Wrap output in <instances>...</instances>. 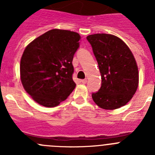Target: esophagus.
<instances>
[{
  "label": "esophagus",
  "instance_id": "obj_1",
  "mask_svg": "<svg viewBox=\"0 0 155 155\" xmlns=\"http://www.w3.org/2000/svg\"><path fill=\"white\" fill-rule=\"evenodd\" d=\"M81 82L82 83H83V84H86V83H87V79H83V80H81Z\"/></svg>",
  "mask_w": 155,
  "mask_h": 155
}]
</instances>
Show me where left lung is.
<instances>
[{"label": "left lung", "instance_id": "1", "mask_svg": "<svg viewBox=\"0 0 155 155\" xmlns=\"http://www.w3.org/2000/svg\"><path fill=\"white\" fill-rule=\"evenodd\" d=\"M98 64L102 86L92 99L106 110L119 109L133 98L139 84L137 64L130 48L114 35L98 33L87 36Z\"/></svg>", "mask_w": 155, "mask_h": 155}]
</instances>
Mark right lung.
Instances as JSON below:
<instances>
[{"label": "right lung", "instance_id": "add662e5", "mask_svg": "<svg viewBox=\"0 0 155 155\" xmlns=\"http://www.w3.org/2000/svg\"><path fill=\"white\" fill-rule=\"evenodd\" d=\"M80 38L75 31L55 28L25 47L20 62V78L24 89L38 104L55 107L75 88L72 61Z\"/></svg>", "mask_w": 155, "mask_h": 155}]
</instances>
